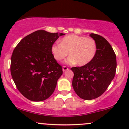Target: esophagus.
<instances>
[{
  "label": "esophagus",
  "instance_id": "1",
  "mask_svg": "<svg viewBox=\"0 0 129 129\" xmlns=\"http://www.w3.org/2000/svg\"><path fill=\"white\" fill-rule=\"evenodd\" d=\"M69 69V68L66 67V66H63V72H65L66 71H67V70Z\"/></svg>",
  "mask_w": 129,
  "mask_h": 129
}]
</instances>
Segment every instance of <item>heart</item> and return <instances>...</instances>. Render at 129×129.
Masks as SVG:
<instances>
[{"mask_svg":"<svg viewBox=\"0 0 129 129\" xmlns=\"http://www.w3.org/2000/svg\"><path fill=\"white\" fill-rule=\"evenodd\" d=\"M98 46L91 38L70 35L61 39L60 44H55L51 47V52L57 61L64 59L68 54L69 64H76L80 66L88 64L96 56Z\"/></svg>","mask_w":129,"mask_h":129,"instance_id":"b5f03b06","label":"heart"}]
</instances>
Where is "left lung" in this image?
Here are the masks:
<instances>
[{
    "label": "left lung",
    "instance_id": "1",
    "mask_svg": "<svg viewBox=\"0 0 129 129\" xmlns=\"http://www.w3.org/2000/svg\"><path fill=\"white\" fill-rule=\"evenodd\" d=\"M98 51L91 63L81 67H73L72 86L79 98L91 100L101 96L106 91L115 77L117 60L110 44L102 36L91 33Z\"/></svg>",
    "mask_w": 129,
    "mask_h": 129
}]
</instances>
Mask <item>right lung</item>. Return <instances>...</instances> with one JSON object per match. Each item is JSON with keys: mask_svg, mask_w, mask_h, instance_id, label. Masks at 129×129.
Segmentation results:
<instances>
[{"mask_svg": "<svg viewBox=\"0 0 129 129\" xmlns=\"http://www.w3.org/2000/svg\"><path fill=\"white\" fill-rule=\"evenodd\" d=\"M64 35L37 30L21 39L14 48L11 76L18 91L30 101H44L54 91L63 69L52 55L51 47Z\"/></svg>", "mask_w": 129, "mask_h": 129, "instance_id": "right-lung-1", "label": "right lung"}]
</instances>
